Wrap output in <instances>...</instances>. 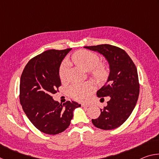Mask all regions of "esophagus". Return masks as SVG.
<instances>
[{
	"label": "esophagus",
	"mask_w": 159,
	"mask_h": 159,
	"mask_svg": "<svg viewBox=\"0 0 159 159\" xmlns=\"http://www.w3.org/2000/svg\"><path fill=\"white\" fill-rule=\"evenodd\" d=\"M81 106L83 107H90V104H81Z\"/></svg>",
	"instance_id": "obj_1"
}]
</instances>
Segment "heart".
Masks as SVG:
<instances>
[{"mask_svg": "<svg viewBox=\"0 0 159 159\" xmlns=\"http://www.w3.org/2000/svg\"><path fill=\"white\" fill-rule=\"evenodd\" d=\"M71 61L85 71H90L92 76L98 81L104 80L108 75L107 66L104 64H98L99 61V56L90 50H81L75 52L72 56ZM67 76V64L62 62L59 68V77L61 81H66ZM93 90V87L90 83H78L70 87L69 93L75 100L83 102L89 99Z\"/></svg>", "mask_w": 159, "mask_h": 159, "instance_id": "heart-1", "label": "heart"}]
</instances>
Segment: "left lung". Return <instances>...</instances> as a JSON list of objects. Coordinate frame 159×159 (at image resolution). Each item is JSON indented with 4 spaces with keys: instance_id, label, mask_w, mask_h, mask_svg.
I'll return each instance as SVG.
<instances>
[{
    "instance_id": "left-lung-1",
    "label": "left lung",
    "mask_w": 159,
    "mask_h": 159,
    "mask_svg": "<svg viewBox=\"0 0 159 159\" xmlns=\"http://www.w3.org/2000/svg\"><path fill=\"white\" fill-rule=\"evenodd\" d=\"M85 48L102 54L110 66L107 82L97 92L98 98L109 96L110 100L92 123L102 130L115 129L128 119L136 105L139 93L137 68L125 51L118 47L102 44Z\"/></svg>"
}]
</instances>
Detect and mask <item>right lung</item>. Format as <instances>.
Masks as SVG:
<instances>
[{
	"mask_svg": "<svg viewBox=\"0 0 159 159\" xmlns=\"http://www.w3.org/2000/svg\"><path fill=\"white\" fill-rule=\"evenodd\" d=\"M71 50L45 51L31 59L21 74L20 104L32 124L45 134H57L65 130L74 109L80 107L74 101L60 104L52 97L61 85L60 64Z\"/></svg>",
	"mask_w": 159,
	"mask_h": 159,
	"instance_id": "right-lung-1",
	"label": "right lung"
}]
</instances>
